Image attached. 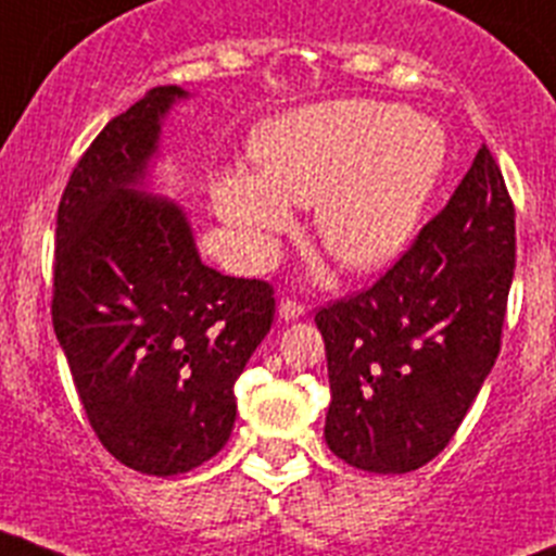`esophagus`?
Listing matches in <instances>:
<instances>
[{
	"instance_id": "obj_1",
	"label": "esophagus",
	"mask_w": 556,
	"mask_h": 556,
	"mask_svg": "<svg viewBox=\"0 0 556 556\" xmlns=\"http://www.w3.org/2000/svg\"><path fill=\"white\" fill-rule=\"evenodd\" d=\"M277 313L282 321H299L304 315V304L296 302V299H282V302L277 304Z\"/></svg>"
}]
</instances>
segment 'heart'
Masks as SVG:
<instances>
[{"mask_svg": "<svg viewBox=\"0 0 556 556\" xmlns=\"http://www.w3.org/2000/svg\"><path fill=\"white\" fill-rule=\"evenodd\" d=\"M252 157L257 177L229 172L213 185L218 216L252 263H266L290 229L288 204H318L324 252L349 271H379L418 232L446 172L448 138L402 104L338 99L263 124Z\"/></svg>", "mask_w": 556, "mask_h": 556, "instance_id": "obj_1", "label": "heart"}]
</instances>
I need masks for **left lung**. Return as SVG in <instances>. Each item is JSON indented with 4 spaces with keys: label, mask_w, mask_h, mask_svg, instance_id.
Segmentation results:
<instances>
[{
    "label": "left lung",
    "mask_w": 556,
    "mask_h": 556,
    "mask_svg": "<svg viewBox=\"0 0 556 556\" xmlns=\"http://www.w3.org/2000/svg\"><path fill=\"white\" fill-rule=\"evenodd\" d=\"M515 207L488 147L448 204L368 290L315 313L343 463L409 473L448 446L502 349Z\"/></svg>",
    "instance_id": "left-lung-1"
}]
</instances>
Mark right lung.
Returning <instances> with one entry per match:
<instances>
[{
  "label": "right lung",
  "instance_id": "right-lung-1",
  "mask_svg": "<svg viewBox=\"0 0 556 556\" xmlns=\"http://www.w3.org/2000/svg\"><path fill=\"white\" fill-rule=\"evenodd\" d=\"M157 85L108 122L58 207L52 324L93 432L118 463L177 477L222 452L235 382L274 321V288L204 266L177 202L149 193Z\"/></svg>",
  "mask_w": 556,
  "mask_h": 556
}]
</instances>
